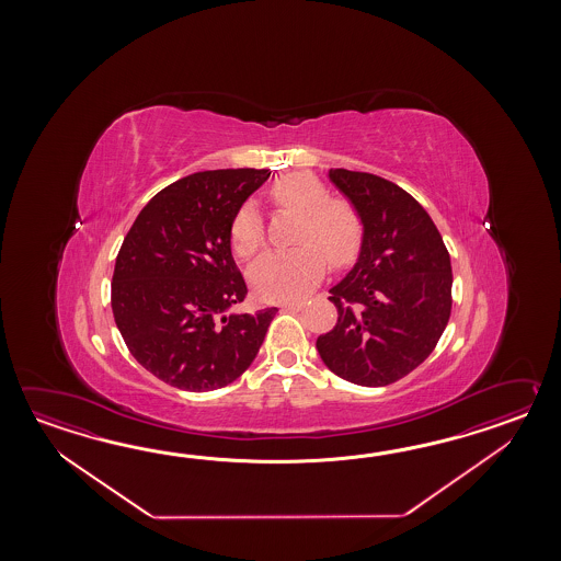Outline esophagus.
<instances>
[{
    "instance_id": "1",
    "label": "esophagus",
    "mask_w": 561,
    "mask_h": 561,
    "mask_svg": "<svg viewBox=\"0 0 561 561\" xmlns=\"http://www.w3.org/2000/svg\"><path fill=\"white\" fill-rule=\"evenodd\" d=\"M280 309H283V310H300V309H302V302H285V305H280Z\"/></svg>"
}]
</instances>
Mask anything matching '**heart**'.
Returning a JSON list of instances; mask_svg holds the SVG:
<instances>
[{"instance_id":"1","label":"heart","mask_w":561,"mask_h":561,"mask_svg":"<svg viewBox=\"0 0 561 561\" xmlns=\"http://www.w3.org/2000/svg\"><path fill=\"white\" fill-rule=\"evenodd\" d=\"M271 196L278 208L302 216L297 242L290 251L264 252L251 266L252 288L264 300L305 297L324 273V256L331 263H351L357 256L363 225L357 210L345 201H329L321 180L309 172H293L276 182ZM232 249L240 259H251L264 244V227L254 204H244L230 230Z\"/></svg>"}]
</instances>
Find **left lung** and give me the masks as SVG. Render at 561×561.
<instances>
[{
	"mask_svg": "<svg viewBox=\"0 0 561 561\" xmlns=\"http://www.w3.org/2000/svg\"><path fill=\"white\" fill-rule=\"evenodd\" d=\"M329 180L357 210V263L329 290L339 310L317 339L322 363L345 381L385 387L430 357L451 314V259L425 208L393 182L345 168Z\"/></svg>",
	"mask_w": 561,
	"mask_h": 561,
	"instance_id": "left-lung-1",
	"label": "left lung"
}]
</instances>
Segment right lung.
Here are the masks:
<instances>
[{
  "label": "right lung",
  "instance_id": "add662e5",
  "mask_svg": "<svg viewBox=\"0 0 561 561\" xmlns=\"http://www.w3.org/2000/svg\"><path fill=\"white\" fill-rule=\"evenodd\" d=\"M268 170H206L158 192L122 242L112 312L144 369L182 391H215L251 367L276 310L237 312L247 285L230 230Z\"/></svg>",
  "mask_w": 561,
  "mask_h": 561
}]
</instances>
